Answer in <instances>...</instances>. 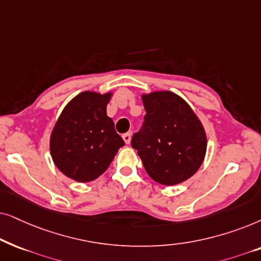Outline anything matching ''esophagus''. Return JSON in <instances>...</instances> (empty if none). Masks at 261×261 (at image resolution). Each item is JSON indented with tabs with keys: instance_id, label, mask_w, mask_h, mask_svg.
<instances>
[{
	"instance_id": "34e87169",
	"label": "esophagus",
	"mask_w": 261,
	"mask_h": 261,
	"mask_svg": "<svg viewBox=\"0 0 261 261\" xmlns=\"http://www.w3.org/2000/svg\"><path fill=\"white\" fill-rule=\"evenodd\" d=\"M123 140H124V142H125V143H126V144H128V143H130V141H131V134H124L123 135Z\"/></svg>"
}]
</instances>
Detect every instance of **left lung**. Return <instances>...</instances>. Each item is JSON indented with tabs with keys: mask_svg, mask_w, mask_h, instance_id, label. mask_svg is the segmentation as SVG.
<instances>
[{
	"mask_svg": "<svg viewBox=\"0 0 261 261\" xmlns=\"http://www.w3.org/2000/svg\"><path fill=\"white\" fill-rule=\"evenodd\" d=\"M142 100L147 113L131 145L152 180L166 186L185 181L199 169L205 156L203 125L174 93L154 92Z\"/></svg>",
	"mask_w": 261,
	"mask_h": 261,
	"instance_id": "left-lung-1",
	"label": "left lung"
}]
</instances>
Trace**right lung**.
Segmentation results:
<instances>
[{
    "label": "right lung",
    "mask_w": 261,
    "mask_h": 261,
    "mask_svg": "<svg viewBox=\"0 0 261 261\" xmlns=\"http://www.w3.org/2000/svg\"><path fill=\"white\" fill-rule=\"evenodd\" d=\"M111 93L83 92L76 95L58 118L50 140L57 168L75 181L95 180L109 168L125 142L114 130L106 107Z\"/></svg>",
    "instance_id": "1"
}]
</instances>
